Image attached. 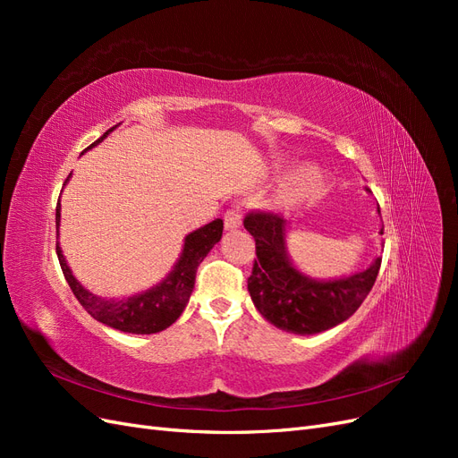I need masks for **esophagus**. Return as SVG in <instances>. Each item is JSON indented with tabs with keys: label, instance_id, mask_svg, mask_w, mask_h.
Here are the masks:
<instances>
[{
	"label": "esophagus",
	"instance_id": "1",
	"mask_svg": "<svg viewBox=\"0 0 458 458\" xmlns=\"http://www.w3.org/2000/svg\"><path fill=\"white\" fill-rule=\"evenodd\" d=\"M224 219H225V229H229V231L241 227L242 225V208L241 206H231L229 210L225 212Z\"/></svg>",
	"mask_w": 458,
	"mask_h": 458
}]
</instances>
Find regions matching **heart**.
<instances>
[{
  "instance_id": "b5f03b06",
  "label": "heart",
  "mask_w": 458,
  "mask_h": 458,
  "mask_svg": "<svg viewBox=\"0 0 458 458\" xmlns=\"http://www.w3.org/2000/svg\"><path fill=\"white\" fill-rule=\"evenodd\" d=\"M323 189V174L313 164H301L290 172L279 189V202L286 208L313 200Z\"/></svg>"
}]
</instances>
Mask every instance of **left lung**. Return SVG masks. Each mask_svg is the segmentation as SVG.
Here are the masks:
<instances>
[{"instance_id":"1","label":"left lung","mask_w":458,"mask_h":458,"mask_svg":"<svg viewBox=\"0 0 458 458\" xmlns=\"http://www.w3.org/2000/svg\"><path fill=\"white\" fill-rule=\"evenodd\" d=\"M244 227L256 241L258 259L248 276V293L256 310L276 328L300 336L317 335L350 318L380 271L382 258H377L363 271L328 281L313 279L288 256L284 217L252 212L244 217Z\"/></svg>"}]
</instances>
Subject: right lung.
Here are the masks:
<instances>
[{"mask_svg": "<svg viewBox=\"0 0 458 458\" xmlns=\"http://www.w3.org/2000/svg\"><path fill=\"white\" fill-rule=\"evenodd\" d=\"M114 128H110L106 133H103L99 140L91 143L86 150L99 145ZM68 179H71V175L66 177L64 185L68 183ZM55 221H57L59 237L61 202L57 204ZM221 233H224V219H214L208 225L189 233L183 241L182 256L175 261L172 271L165 275L158 284L143 290L140 294H131L126 298H101L89 293V290L72 275V269L68 267L59 241L57 256L68 286H71L74 296L81 303V308H84L95 321L122 332H131V335H155V332H160L174 325L179 315L183 313L192 294V288H195L197 269L200 266V261L212 250L214 244L219 242Z\"/></svg>", "mask_w": 458, "mask_h": 458, "instance_id": "add662e5", "label": "right lung"}]
</instances>
